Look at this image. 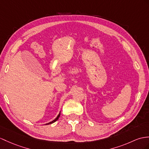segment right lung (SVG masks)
<instances>
[{"mask_svg":"<svg viewBox=\"0 0 149 149\" xmlns=\"http://www.w3.org/2000/svg\"><path fill=\"white\" fill-rule=\"evenodd\" d=\"M60 113L59 114V115H58L57 116V118L55 119H54V120H53L52 121H51V122H50V123H47V124H45V125H49V124H52V123H54V122H56L57 120V119H59V116H60Z\"/></svg>","mask_w":149,"mask_h":149,"instance_id":"1","label":"right lung"}]
</instances>
